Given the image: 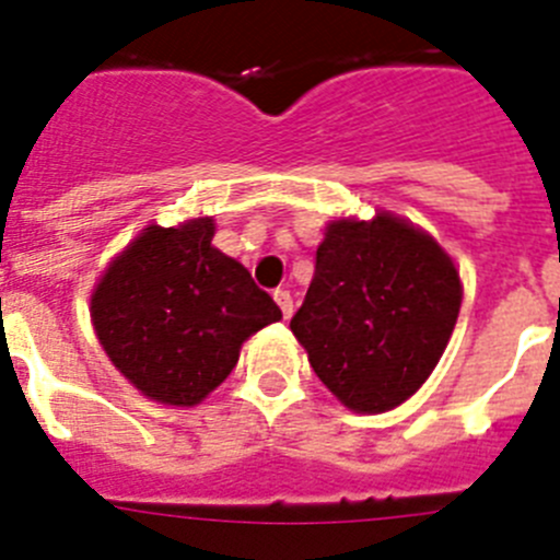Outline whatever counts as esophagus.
<instances>
[{"mask_svg": "<svg viewBox=\"0 0 560 560\" xmlns=\"http://www.w3.org/2000/svg\"><path fill=\"white\" fill-rule=\"evenodd\" d=\"M275 303L280 305V311H283V316L289 319L291 311H294V300H291V294L285 289H277L275 291Z\"/></svg>", "mask_w": 560, "mask_h": 560, "instance_id": "1", "label": "esophagus"}]
</instances>
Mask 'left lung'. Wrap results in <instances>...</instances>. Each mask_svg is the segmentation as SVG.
<instances>
[{
  "mask_svg": "<svg viewBox=\"0 0 560 560\" xmlns=\"http://www.w3.org/2000/svg\"><path fill=\"white\" fill-rule=\"evenodd\" d=\"M459 303V275L438 241L378 212L328 226L291 330L345 407L387 412L429 378Z\"/></svg>",
  "mask_w": 560,
  "mask_h": 560,
  "instance_id": "left-lung-1",
  "label": "left lung"
}]
</instances>
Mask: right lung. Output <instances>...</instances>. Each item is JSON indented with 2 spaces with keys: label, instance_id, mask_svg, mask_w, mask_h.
Wrapping results in <instances>:
<instances>
[{
  "label": "right lung",
  "instance_id": "1",
  "mask_svg": "<svg viewBox=\"0 0 560 560\" xmlns=\"http://www.w3.org/2000/svg\"><path fill=\"white\" fill-rule=\"evenodd\" d=\"M212 235V219L148 226L92 294V323L114 368L171 407L207 398L241 345L283 316Z\"/></svg>",
  "mask_w": 560,
  "mask_h": 560
}]
</instances>
